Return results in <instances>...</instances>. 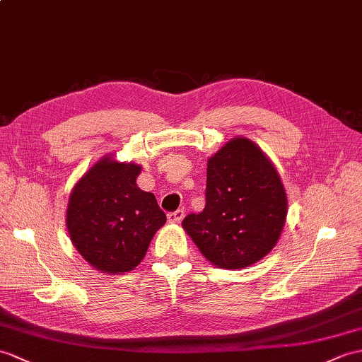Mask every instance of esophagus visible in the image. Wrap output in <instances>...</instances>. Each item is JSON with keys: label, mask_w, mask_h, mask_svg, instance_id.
Listing matches in <instances>:
<instances>
[{"label": "esophagus", "mask_w": 362, "mask_h": 362, "mask_svg": "<svg viewBox=\"0 0 362 362\" xmlns=\"http://www.w3.org/2000/svg\"><path fill=\"white\" fill-rule=\"evenodd\" d=\"M185 217V209H175L173 213H168V221L173 222V223H179Z\"/></svg>", "instance_id": "esophagus-1"}]
</instances>
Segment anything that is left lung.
Masks as SVG:
<instances>
[{
    "label": "left lung",
    "instance_id": "left-lung-1",
    "mask_svg": "<svg viewBox=\"0 0 362 362\" xmlns=\"http://www.w3.org/2000/svg\"><path fill=\"white\" fill-rule=\"evenodd\" d=\"M206 205L182 226L209 262L238 270L265 257L287 219V192L256 143L231 139L208 158Z\"/></svg>",
    "mask_w": 362,
    "mask_h": 362
}]
</instances>
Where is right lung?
<instances>
[{"mask_svg":"<svg viewBox=\"0 0 362 362\" xmlns=\"http://www.w3.org/2000/svg\"><path fill=\"white\" fill-rule=\"evenodd\" d=\"M141 166L105 156L75 185L66 226L85 260L107 274L134 270L166 216L153 192L141 191Z\"/></svg>","mask_w":362,"mask_h":362,"instance_id":"right-lung-1","label":"right lung"}]
</instances>
